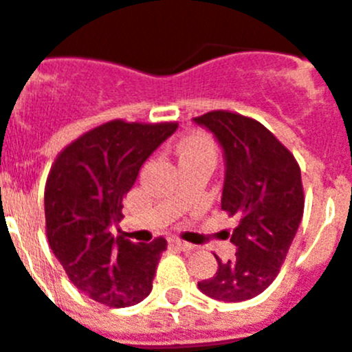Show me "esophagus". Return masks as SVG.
<instances>
[{"mask_svg":"<svg viewBox=\"0 0 352 352\" xmlns=\"http://www.w3.org/2000/svg\"><path fill=\"white\" fill-rule=\"evenodd\" d=\"M173 245H174V247L182 248L183 252L194 250V245H192V243H186V241H182V239H173Z\"/></svg>","mask_w":352,"mask_h":352,"instance_id":"34e87169","label":"esophagus"}]
</instances>
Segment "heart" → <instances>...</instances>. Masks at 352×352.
Listing matches in <instances>:
<instances>
[{
	"label": "heart",
	"mask_w": 352,
	"mask_h": 352,
	"mask_svg": "<svg viewBox=\"0 0 352 352\" xmlns=\"http://www.w3.org/2000/svg\"><path fill=\"white\" fill-rule=\"evenodd\" d=\"M179 160H190V158L199 157H210L217 160L219 155V146L214 139L208 133H194L190 138L183 139L178 144Z\"/></svg>",
	"instance_id": "1"
}]
</instances>
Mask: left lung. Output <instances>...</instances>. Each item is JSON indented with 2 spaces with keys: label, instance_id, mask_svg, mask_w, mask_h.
<instances>
[{
  "label": "left lung",
  "instance_id": "left-lung-1",
  "mask_svg": "<svg viewBox=\"0 0 352 352\" xmlns=\"http://www.w3.org/2000/svg\"><path fill=\"white\" fill-rule=\"evenodd\" d=\"M214 133L226 155L222 210L238 217L236 257L219 261L199 289L219 301L256 298L276 278L303 217L305 194L294 155L254 118L210 111L194 118Z\"/></svg>",
  "mask_w": 352,
  "mask_h": 352
}]
</instances>
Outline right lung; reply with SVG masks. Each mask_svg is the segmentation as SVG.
I'll use <instances>...</instances> for the list:
<instances>
[{
    "label": "right lung",
    "mask_w": 352,
    "mask_h": 352,
    "mask_svg": "<svg viewBox=\"0 0 352 352\" xmlns=\"http://www.w3.org/2000/svg\"><path fill=\"white\" fill-rule=\"evenodd\" d=\"M178 129L176 121L113 120L61 149L45 182V232L70 282L111 309L132 307L153 287L164 236L133 243L111 236L141 166Z\"/></svg>",
    "instance_id": "1"
}]
</instances>
